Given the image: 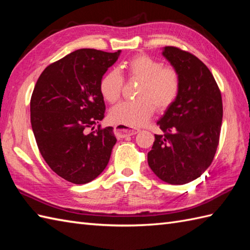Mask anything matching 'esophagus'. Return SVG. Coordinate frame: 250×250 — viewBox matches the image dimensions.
<instances>
[{
  "mask_svg": "<svg viewBox=\"0 0 250 250\" xmlns=\"http://www.w3.org/2000/svg\"><path fill=\"white\" fill-rule=\"evenodd\" d=\"M114 133L117 139H124L125 136H132L139 133V131L131 130L130 128L122 125H116L114 126Z\"/></svg>",
  "mask_w": 250,
  "mask_h": 250,
  "instance_id": "34e87169",
  "label": "esophagus"
}]
</instances>
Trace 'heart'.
<instances>
[{
    "label": "heart",
    "mask_w": 250,
    "mask_h": 250,
    "mask_svg": "<svg viewBox=\"0 0 250 250\" xmlns=\"http://www.w3.org/2000/svg\"><path fill=\"white\" fill-rule=\"evenodd\" d=\"M130 78L140 81L136 100L125 101L109 111V120L128 128H139L149 120L155 109L164 110L177 99L180 79L173 67L163 66L160 61L139 55L126 62ZM124 77L117 70L105 73L100 81V92L108 103H115L121 94Z\"/></svg>",
    "instance_id": "heart-1"
}]
</instances>
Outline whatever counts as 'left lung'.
<instances>
[{
  "label": "left lung",
  "instance_id": "1",
  "mask_svg": "<svg viewBox=\"0 0 250 250\" xmlns=\"http://www.w3.org/2000/svg\"><path fill=\"white\" fill-rule=\"evenodd\" d=\"M162 56L177 71L180 89L157 125L148 166L156 176L171 185L200 177L210 166L219 143L222 100L214 76L203 62L176 47L162 48Z\"/></svg>",
  "mask_w": 250,
  "mask_h": 250
}]
</instances>
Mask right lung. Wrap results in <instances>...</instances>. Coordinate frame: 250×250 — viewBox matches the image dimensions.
Segmentation results:
<instances>
[{
  "mask_svg": "<svg viewBox=\"0 0 250 250\" xmlns=\"http://www.w3.org/2000/svg\"><path fill=\"white\" fill-rule=\"evenodd\" d=\"M121 50L78 49L47 66L32 93L31 125L41 155L60 177L76 185L97 178L116 144L113 128H88L104 118L100 81Z\"/></svg>",
  "mask_w": 250,
  "mask_h": 250,
  "instance_id": "right-lung-1",
  "label": "right lung"
}]
</instances>
